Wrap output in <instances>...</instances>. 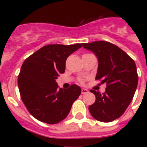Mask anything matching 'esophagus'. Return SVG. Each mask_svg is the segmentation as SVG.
<instances>
[{"mask_svg": "<svg viewBox=\"0 0 147 147\" xmlns=\"http://www.w3.org/2000/svg\"><path fill=\"white\" fill-rule=\"evenodd\" d=\"M87 92H88V90L85 89V88H82V90H81V93H82L83 94H86Z\"/></svg>", "mask_w": 147, "mask_h": 147, "instance_id": "esophagus-1", "label": "esophagus"}]
</instances>
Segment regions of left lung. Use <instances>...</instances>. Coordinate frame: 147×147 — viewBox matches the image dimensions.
Masks as SVG:
<instances>
[{
    "label": "left lung",
    "mask_w": 147,
    "mask_h": 147,
    "mask_svg": "<svg viewBox=\"0 0 147 147\" xmlns=\"http://www.w3.org/2000/svg\"><path fill=\"white\" fill-rule=\"evenodd\" d=\"M82 46L94 53L98 66L95 80L106 83L104 94L91 90L95 102L89 106L94 119L111 122L125 112L133 98L138 85L135 61L117 45L104 41L82 43Z\"/></svg>",
    "instance_id": "8db88e82"
}]
</instances>
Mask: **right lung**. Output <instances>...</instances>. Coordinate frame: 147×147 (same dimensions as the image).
<instances>
[{
  "label": "right lung",
  "mask_w": 147,
  "mask_h": 147,
  "mask_svg": "<svg viewBox=\"0 0 147 147\" xmlns=\"http://www.w3.org/2000/svg\"><path fill=\"white\" fill-rule=\"evenodd\" d=\"M81 44L48 45L24 61L18 76L21 99L37 120L55 124L65 119L81 88L73 84L68 89L58 88L56 80L65 71V62Z\"/></svg>",
  "instance_id": "1"
}]
</instances>
